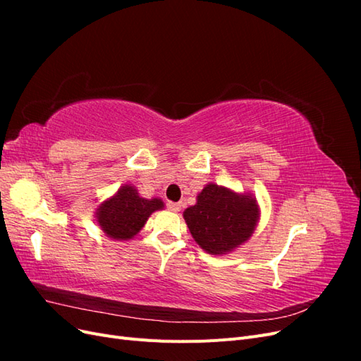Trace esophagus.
I'll use <instances>...</instances> for the list:
<instances>
[{
	"label": "esophagus",
	"mask_w": 361,
	"mask_h": 361,
	"mask_svg": "<svg viewBox=\"0 0 361 361\" xmlns=\"http://www.w3.org/2000/svg\"><path fill=\"white\" fill-rule=\"evenodd\" d=\"M167 207L170 211H174V212H179L182 209V203H176V202H169L167 203Z\"/></svg>",
	"instance_id": "esophagus-1"
}]
</instances>
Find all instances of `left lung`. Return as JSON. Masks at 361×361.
I'll return each instance as SVG.
<instances>
[{"instance_id": "left-lung-1", "label": "left lung", "mask_w": 361, "mask_h": 361, "mask_svg": "<svg viewBox=\"0 0 361 361\" xmlns=\"http://www.w3.org/2000/svg\"><path fill=\"white\" fill-rule=\"evenodd\" d=\"M183 218L195 243L204 251L226 255L253 233L259 207L250 195L209 183L197 195V203L185 209Z\"/></svg>"}]
</instances>
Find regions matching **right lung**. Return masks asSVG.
<instances>
[{
  "mask_svg": "<svg viewBox=\"0 0 361 361\" xmlns=\"http://www.w3.org/2000/svg\"><path fill=\"white\" fill-rule=\"evenodd\" d=\"M162 207L164 203L159 199L147 200L140 197L135 188L125 185L114 197L99 206L96 216L106 236L117 241H126L141 231L152 212Z\"/></svg>",
  "mask_w": 361,
  "mask_h": 361,
  "instance_id": "1",
  "label": "right lung"
}]
</instances>
